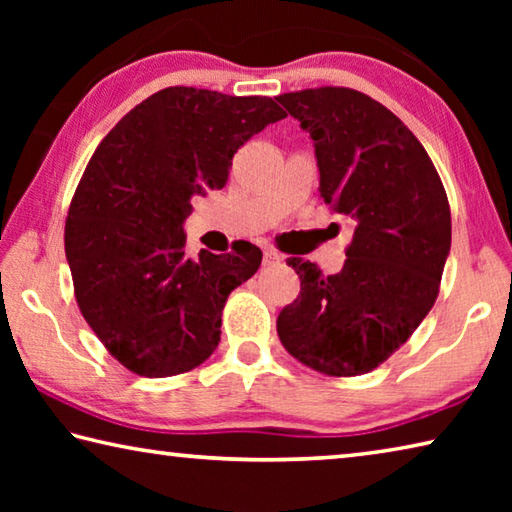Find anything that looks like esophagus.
Returning <instances> with one entry per match:
<instances>
[{"mask_svg": "<svg viewBox=\"0 0 512 512\" xmlns=\"http://www.w3.org/2000/svg\"><path fill=\"white\" fill-rule=\"evenodd\" d=\"M282 259H284V257H282L280 253H277V250H273V248H266V250H264V264H266V266L280 264Z\"/></svg>", "mask_w": 512, "mask_h": 512, "instance_id": "esophagus-1", "label": "esophagus"}]
</instances>
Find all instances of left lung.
Here are the masks:
<instances>
[{"instance_id": "left-lung-1", "label": "left lung", "mask_w": 512, "mask_h": 512, "mask_svg": "<svg viewBox=\"0 0 512 512\" xmlns=\"http://www.w3.org/2000/svg\"><path fill=\"white\" fill-rule=\"evenodd\" d=\"M277 101L314 142L320 196L354 225L339 273L289 259L300 296L277 316V336L309 368L363 375L406 343L438 298L452 246L445 187L418 137L368 94L316 88Z\"/></svg>"}]
</instances>
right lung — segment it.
<instances>
[{
    "instance_id": "right-lung-1",
    "label": "right lung",
    "mask_w": 512,
    "mask_h": 512,
    "mask_svg": "<svg viewBox=\"0 0 512 512\" xmlns=\"http://www.w3.org/2000/svg\"><path fill=\"white\" fill-rule=\"evenodd\" d=\"M287 117L268 97L196 88L151 94L103 137L69 205L65 255L83 318L121 366L171 377L221 341L230 291L262 250L185 255L192 198L228 183L232 158Z\"/></svg>"
}]
</instances>
